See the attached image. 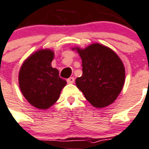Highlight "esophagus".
Here are the masks:
<instances>
[{
  "label": "esophagus",
  "mask_w": 149,
  "mask_h": 149,
  "mask_svg": "<svg viewBox=\"0 0 149 149\" xmlns=\"http://www.w3.org/2000/svg\"><path fill=\"white\" fill-rule=\"evenodd\" d=\"M74 81H75L74 77H69L67 79V82L68 83V84H72Z\"/></svg>",
  "instance_id": "34e87169"
}]
</instances>
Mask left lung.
Segmentation results:
<instances>
[{
    "mask_svg": "<svg viewBox=\"0 0 149 149\" xmlns=\"http://www.w3.org/2000/svg\"><path fill=\"white\" fill-rule=\"evenodd\" d=\"M82 60V76L76 85L93 107H107L121 92L125 80L123 62L105 46L94 43L85 49L77 48Z\"/></svg>",
    "mask_w": 149,
    "mask_h": 149,
    "instance_id": "left-lung-1",
    "label": "left lung"
}]
</instances>
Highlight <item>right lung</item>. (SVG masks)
Instances as JSON below:
<instances>
[{
  "mask_svg": "<svg viewBox=\"0 0 149 149\" xmlns=\"http://www.w3.org/2000/svg\"><path fill=\"white\" fill-rule=\"evenodd\" d=\"M54 53L40 50L24 62L19 72V86L23 96L38 109H47L59 99L66 81L52 67Z\"/></svg>",
  "mask_w": 149,
  "mask_h": 149,
  "instance_id": "add662e5",
  "label": "right lung"
}]
</instances>
